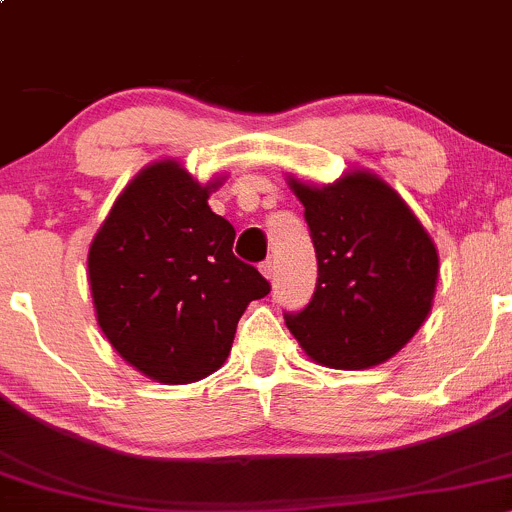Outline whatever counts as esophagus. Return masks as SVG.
<instances>
[{
    "mask_svg": "<svg viewBox=\"0 0 512 512\" xmlns=\"http://www.w3.org/2000/svg\"><path fill=\"white\" fill-rule=\"evenodd\" d=\"M260 272L265 274L267 279H274V262H272V260H265V262H262V265H260Z\"/></svg>",
    "mask_w": 512,
    "mask_h": 512,
    "instance_id": "34e87169",
    "label": "esophagus"
}]
</instances>
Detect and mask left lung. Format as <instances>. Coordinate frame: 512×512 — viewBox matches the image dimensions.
Masks as SVG:
<instances>
[{
	"mask_svg": "<svg viewBox=\"0 0 512 512\" xmlns=\"http://www.w3.org/2000/svg\"><path fill=\"white\" fill-rule=\"evenodd\" d=\"M304 206L319 279L287 328L316 363L365 370L407 346L432 311L439 255L395 188L370 171L328 186L289 179Z\"/></svg>",
	"mask_w": 512,
	"mask_h": 512,
	"instance_id": "obj_1",
	"label": "left lung"
}]
</instances>
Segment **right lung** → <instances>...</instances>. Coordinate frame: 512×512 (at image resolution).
<instances>
[{
	"instance_id": "1",
	"label": "right lung",
	"mask_w": 512,
	"mask_h": 512,
	"mask_svg": "<svg viewBox=\"0 0 512 512\" xmlns=\"http://www.w3.org/2000/svg\"><path fill=\"white\" fill-rule=\"evenodd\" d=\"M174 159L129 181L88 252L95 316L117 353L147 378L186 385L215 373L242 311L270 282L233 255L235 228Z\"/></svg>"
}]
</instances>
